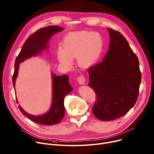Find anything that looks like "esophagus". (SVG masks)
<instances>
[{
  "instance_id": "obj_1",
  "label": "esophagus",
  "mask_w": 154,
  "mask_h": 154,
  "mask_svg": "<svg viewBox=\"0 0 154 154\" xmlns=\"http://www.w3.org/2000/svg\"><path fill=\"white\" fill-rule=\"evenodd\" d=\"M77 81L80 84H84L85 82V76L83 74L79 75V77H77Z\"/></svg>"
}]
</instances>
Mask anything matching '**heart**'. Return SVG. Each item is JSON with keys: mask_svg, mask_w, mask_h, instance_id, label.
I'll return each instance as SVG.
<instances>
[{"mask_svg": "<svg viewBox=\"0 0 154 154\" xmlns=\"http://www.w3.org/2000/svg\"><path fill=\"white\" fill-rule=\"evenodd\" d=\"M63 49L57 51L60 63L70 66L77 57L79 63L85 66L94 64L100 58L103 49V39L98 32H79L67 35L63 41Z\"/></svg>", "mask_w": 154, "mask_h": 154, "instance_id": "heart-1", "label": "heart"}]
</instances>
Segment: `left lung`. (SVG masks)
Here are the masks:
<instances>
[{"instance_id":"obj_1","label":"left lung","mask_w":154,"mask_h":154,"mask_svg":"<svg viewBox=\"0 0 154 154\" xmlns=\"http://www.w3.org/2000/svg\"><path fill=\"white\" fill-rule=\"evenodd\" d=\"M109 49L102 62L88 70V85L97 101L95 116L111 121L124 116L136 103L141 82L139 63L128 41L121 33L108 28Z\"/></svg>"}]
</instances>
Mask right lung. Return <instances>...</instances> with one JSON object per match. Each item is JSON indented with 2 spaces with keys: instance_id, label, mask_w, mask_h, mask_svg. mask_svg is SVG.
Here are the masks:
<instances>
[{
  "instance_id": "right-lung-1",
  "label": "right lung",
  "mask_w": 154,
  "mask_h": 154,
  "mask_svg": "<svg viewBox=\"0 0 154 154\" xmlns=\"http://www.w3.org/2000/svg\"><path fill=\"white\" fill-rule=\"evenodd\" d=\"M63 30V28L61 26H48L38 29L28 38L15 59V70L12 77L14 87L19 64L30 57L37 55L42 50L47 48V44L51 36ZM52 77L53 80V103L51 109L47 113L42 116H33L25 112L21 107L18 106L19 109L24 116L39 125L52 126L59 123L62 120L65 112L64 97L72 90V87L69 83L68 75H64L57 77L53 74ZM17 103H18L17 100Z\"/></svg>"
}]
</instances>
